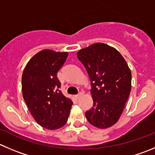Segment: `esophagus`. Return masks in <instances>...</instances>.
<instances>
[{
    "label": "esophagus",
    "instance_id": "obj_1",
    "mask_svg": "<svg viewBox=\"0 0 155 155\" xmlns=\"http://www.w3.org/2000/svg\"><path fill=\"white\" fill-rule=\"evenodd\" d=\"M83 94H84L83 92H80V93H78V94H77V95H75V97L78 99V98H80V97H81V96L83 95Z\"/></svg>",
    "mask_w": 155,
    "mask_h": 155
}]
</instances>
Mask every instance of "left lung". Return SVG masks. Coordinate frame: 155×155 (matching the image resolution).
I'll list each match as a JSON object with an SVG mask.
<instances>
[{
	"label": "left lung",
	"instance_id": "1",
	"mask_svg": "<svg viewBox=\"0 0 155 155\" xmlns=\"http://www.w3.org/2000/svg\"><path fill=\"white\" fill-rule=\"evenodd\" d=\"M91 82L94 104L85 113L87 121L99 129L117 123L132 87L131 71L122 54L104 43L93 44L78 51Z\"/></svg>",
	"mask_w": 155,
	"mask_h": 155
}]
</instances>
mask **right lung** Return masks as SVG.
I'll return each mask as SVG.
<instances>
[{
    "label": "right lung",
    "instance_id": "obj_1",
    "mask_svg": "<svg viewBox=\"0 0 155 155\" xmlns=\"http://www.w3.org/2000/svg\"><path fill=\"white\" fill-rule=\"evenodd\" d=\"M68 53L43 49L32 57L23 70L22 91L25 102L36 123L54 130L67 123L73 102L59 88L57 73Z\"/></svg>",
    "mask_w": 155,
    "mask_h": 155
}]
</instances>
